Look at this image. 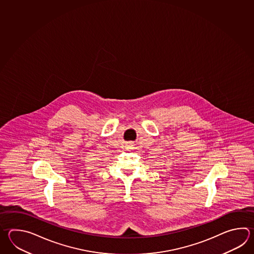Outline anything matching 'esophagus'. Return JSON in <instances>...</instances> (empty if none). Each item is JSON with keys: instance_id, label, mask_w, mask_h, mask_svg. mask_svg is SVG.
Listing matches in <instances>:
<instances>
[{"instance_id": "1", "label": "esophagus", "mask_w": 254, "mask_h": 254, "mask_svg": "<svg viewBox=\"0 0 254 254\" xmlns=\"http://www.w3.org/2000/svg\"><path fill=\"white\" fill-rule=\"evenodd\" d=\"M134 143L133 142H129L127 145V149H128V150H131V149H134Z\"/></svg>"}]
</instances>
